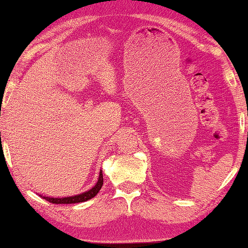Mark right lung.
<instances>
[{"instance_id": "1", "label": "right lung", "mask_w": 248, "mask_h": 248, "mask_svg": "<svg viewBox=\"0 0 248 248\" xmlns=\"http://www.w3.org/2000/svg\"><path fill=\"white\" fill-rule=\"evenodd\" d=\"M103 184V175H102V170L100 172L99 175V180L95 186H94L92 189L86 191L84 193L78 194V195H73V197H65V198H49V197H44L45 200L51 202V203H56V204H68V203H78V202H84L88 201L90 199H92L95 197V195L99 193V191L101 190Z\"/></svg>"}]
</instances>
